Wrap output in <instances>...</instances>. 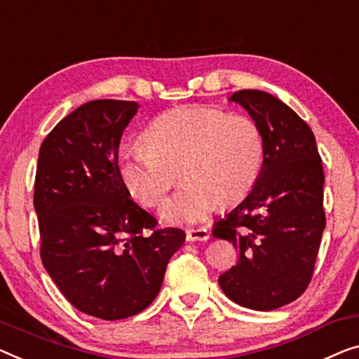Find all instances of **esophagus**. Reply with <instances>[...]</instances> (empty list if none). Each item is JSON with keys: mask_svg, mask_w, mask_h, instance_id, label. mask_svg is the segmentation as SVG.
<instances>
[{"mask_svg": "<svg viewBox=\"0 0 359 359\" xmlns=\"http://www.w3.org/2000/svg\"><path fill=\"white\" fill-rule=\"evenodd\" d=\"M208 238H210V231L205 227L189 229L187 231V242H205Z\"/></svg>", "mask_w": 359, "mask_h": 359, "instance_id": "esophagus-1", "label": "esophagus"}]
</instances>
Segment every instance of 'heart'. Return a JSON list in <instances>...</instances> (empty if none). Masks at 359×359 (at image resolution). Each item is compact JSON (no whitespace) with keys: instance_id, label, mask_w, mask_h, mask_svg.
I'll use <instances>...</instances> for the list:
<instances>
[{"instance_id":"heart-1","label":"heart","mask_w":359,"mask_h":359,"mask_svg":"<svg viewBox=\"0 0 359 359\" xmlns=\"http://www.w3.org/2000/svg\"><path fill=\"white\" fill-rule=\"evenodd\" d=\"M147 145L117 153V169L127 190L145 206L163 200L180 177L185 185L168 198L159 216L172 224H194L214 206L243 200L259 177L264 140L248 116L210 106H185L158 116L143 133Z\"/></svg>"}]
</instances>
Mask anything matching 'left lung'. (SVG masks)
<instances>
[{"label":"left lung","instance_id":"1","mask_svg":"<svg viewBox=\"0 0 359 359\" xmlns=\"http://www.w3.org/2000/svg\"><path fill=\"white\" fill-rule=\"evenodd\" d=\"M229 101L259 126L264 158L245 200L214 222V237L238 251L219 285L240 306L272 311L297 299L313 277L325 227L323 163L311 128L279 98L240 90Z\"/></svg>","mask_w":359,"mask_h":359}]
</instances>
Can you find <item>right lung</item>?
I'll return each instance as SVG.
<instances>
[{"instance_id":"right-lung-1","label":"right lung","mask_w":359,"mask_h":359,"mask_svg":"<svg viewBox=\"0 0 359 359\" xmlns=\"http://www.w3.org/2000/svg\"><path fill=\"white\" fill-rule=\"evenodd\" d=\"M135 101H88L43 140L35 175L43 266L67 302L104 320L142 313L161 290L180 229L130 200L117 169Z\"/></svg>"}]
</instances>
